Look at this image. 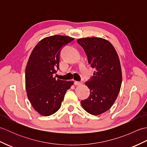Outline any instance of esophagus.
<instances>
[{"label": "esophagus", "mask_w": 147, "mask_h": 147, "mask_svg": "<svg viewBox=\"0 0 147 147\" xmlns=\"http://www.w3.org/2000/svg\"><path fill=\"white\" fill-rule=\"evenodd\" d=\"M82 84H83L82 82H77V81H75V82H74V85H82Z\"/></svg>", "instance_id": "1"}]
</instances>
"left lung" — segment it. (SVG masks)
<instances>
[{
	"label": "left lung",
	"instance_id": "obj_1",
	"mask_svg": "<svg viewBox=\"0 0 147 147\" xmlns=\"http://www.w3.org/2000/svg\"><path fill=\"white\" fill-rule=\"evenodd\" d=\"M77 42L85 51L88 63L95 69L92 80L85 83L90 95L81 104L89 114L98 115L112 107L119 93L122 83L119 58L112 43L104 38L88 37Z\"/></svg>",
	"mask_w": 147,
	"mask_h": 147
}]
</instances>
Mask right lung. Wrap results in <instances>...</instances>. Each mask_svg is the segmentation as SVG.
Listing matches in <instances>:
<instances>
[{"instance_id": "obj_1", "label": "right lung", "mask_w": 147, "mask_h": 147, "mask_svg": "<svg viewBox=\"0 0 147 147\" xmlns=\"http://www.w3.org/2000/svg\"><path fill=\"white\" fill-rule=\"evenodd\" d=\"M74 40L70 36L45 37L37 43L30 55L25 71L27 96L34 109L43 116L55 113L61 107L73 81L55 79L62 47Z\"/></svg>"}]
</instances>
